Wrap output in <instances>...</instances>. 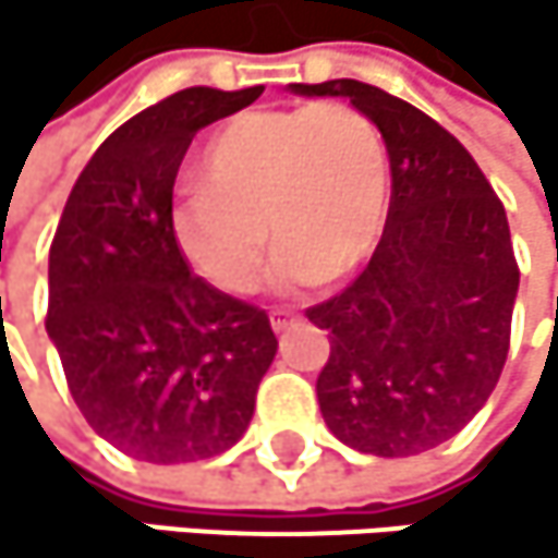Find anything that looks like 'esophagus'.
<instances>
[{"label":"esophagus","mask_w":558,"mask_h":558,"mask_svg":"<svg viewBox=\"0 0 558 558\" xmlns=\"http://www.w3.org/2000/svg\"><path fill=\"white\" fill-rule=\"evenodd\" d=\"M294 320H298L294 311H270V328H274L277 335L288 331V328H294Z\"/></svg>","instance_id":"34e87169"}]
</instances>
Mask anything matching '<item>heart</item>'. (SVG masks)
I'll use <instances>...</instances> for the list:
<instances>
[{
    "label": "heart",
    "instance_id": "obj_1",
    "mask_svg": "<svg viewBox=\"0 0 558 558\" xmlns=\"http://www.w3.org/2000/svg\"><path fill=\"white\" fill-rule=\"evenodd\" d=\"M201 190L173 207V241L227 294L260 281L267 233L274 284L341 281L368 260L388 214L378 126L338 99L233 117L201 154Z\"/></svg>",
    "mask_w": 558,
    "mask_h": 558
}]
</instances>
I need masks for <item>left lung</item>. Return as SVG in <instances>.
I'll return each mask as SVG.
<instances>
[{"instance_id":"left-lung-1","label":"left lung","mask_w":558,"mask_h":558,"mask_svg":"<svg viewBox=\"0 0 558 558\" xmlns=\"http://www.w3.org/2000/svg\"><path fill=\"white\" fill-rule=\"evenodd\" d=\"M368 117L391 163L381 241L354 284L307 320L331 338L317 375L325 425L357 452L401 459L459 435L509 354L519 264L506 207L469 149L378 86L291 83Z\"/></svg>"}]
</instances>
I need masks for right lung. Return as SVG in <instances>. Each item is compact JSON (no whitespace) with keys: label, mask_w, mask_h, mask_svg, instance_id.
I'll return each instance as SVG.
<instances>
[{"label":"right lung","mask_w":558,"mask_h":558,"mask_svg":"<svg viewBox=\"0 0 558 558\" xmlns=\"http://www.w3.org/2000/svg\"><path fill=\"white\" fill-rule=\"evenodd\" d=\"M264 86H190L102 140L49 247L46 331L76 409L120 452L201 462L238 445L277 354L260 307L210 288L173 241L190 140Z\"/></svg>","instance_id":"right-lung-1"}]
</instances>
